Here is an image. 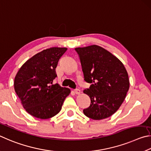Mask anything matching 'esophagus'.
I'll return each instance as SVG.
<instances>
[{"mask_svg": "<svg viewBox=\"0 0 151 151\" xmlns=\"http://www.w3.org/2000/svg\"><path fill=\"white\" fill-rule=\"evenodd\" d=\"M74 92H75V93L76 94H80L81 91L79 89H76L75 90H74Z\"/></svg>", "mask_w": 151, "mask_h": 151, "instance_id": "esophagus-1", "label": "esophagus"}]
</instances>
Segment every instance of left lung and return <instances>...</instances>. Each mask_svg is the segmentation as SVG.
<instances>
[{"label":"left lung","mask_w":151,"mask_h":151,"mask_svg":"<svg viewBox=\"0 0 151 151\" xmlns=\"http://www.w3.org/2000/svg\"><path fill=\"white\" fill-rule=\"evenodd\" d=\"M80 60L84 80L91 83L83 91L91 104L83 109L89 118L101 120L117 111L129 89L127 71L123 63L96 45L75 48Z\"/></svg>","instance_id":"left-lung-1"}]
</instances>
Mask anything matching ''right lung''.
<instances>
[{
  "label": "right lung",
  "instance_id": "1",
  "mask_svg": "<svg viewBox=\"0 0 151 151\" xmlns=\"http://www.w3.org/2000/svg\"><path fill=\"white\" fill-rule=\"evenodd\" d=\"M66 47L44 50L24 63L14 79V89L24 108L36 118L46 119L60 111L70 89L53 85L55 68Z\"/></svg>",
  "mask_w": 151,
  "mask_h": 151
}]
</instances>
